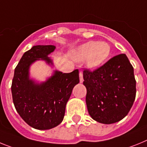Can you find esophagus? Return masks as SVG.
Segmentation results:
<instances>
[{
  "label": "esophagus",
  "instance_id": "34e87169",
  "mask_svg": "<svg viewBox=\"0 0 147 147\" xmlns=\"http://www.w3.org/2000/svg\"><path fill=\"white\" fill-rule=\"evenodd\" d=\"M79 78H80V83H83V81H84V78H83L82 72H80V73H79Z\"/></svg>",
  "mask_w": 147,
  "mask_h": 147
}]
</instances>
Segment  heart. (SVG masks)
<instances>
[{
  "instance_id": "b5f03b06",
  "label": "heart",
  "mask_w": 147,
  "mask_h": 147,
  "mask_svg": "<svg viewBox=\"0 0 147 147\" xmlns=\"http://www.w3.org/2000/svg\"><path fill=\"white\" fill-rule=\"evenodd\" d=\"M111 53V47L106 41H88L74 49L72 59L77 62L86 60L87 68L95 69L105 63Z\"/></svg>"
}]
</instances>
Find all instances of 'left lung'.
<instances>
[{"instance_id": "left-lung-1", "label": "left lung", "mask_w": 147, "mask_h": 147, "mask_svg": "<svg viewBox=\"0 0 147 147\" xmlns=\"http://www.w3.org/2000/svg\"><path fill=\"white\" fill-rule=\"evenodd\" d=\"M86 103L89 115L104 124L127 116L136 95L134 69L125 54L116 55L94 72L84 70Z\"/></svg>"}]
</instances>
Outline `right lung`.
Here are the masks:
<instances>
[{"label": "right lung", "mask_w": 147, "mask_h": 147, "mask_svg": "<svg viewBox=\"0 0 147 147\" xmlns=\"http://www.w3.org/2000/svg\"><path fill=\"white\" fill-rule=\"evenodd\" d=\"M55 48L53 45L34 46L23 55L15 69L11 87L14 105L22 119L36 129H50L62 122L66 103L79 83L78 69L70 73L54 70L42 82L30 78V66L35 61L54 66L48 55Z\"/></svg>", "instance_id": "1"}]
</instances>
